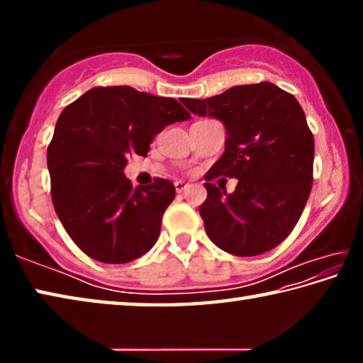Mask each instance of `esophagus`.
<instances>
[{"instance_id": "34e87169", "label": "esophagus", "mask_w": 363, "mask_h": 363, "mask_svg": "<svg viewBox=\"0 0 363 363\" xmlns=\"http://www.w3.org/2000/svg\"><path fill=\"white\" fill-rule=\"evenodd\" d=\"M174 187H176V192H177V194H182L184 190H186V189L189 187V184L184 182V181H176V182H174Z\"/></svg>"}]
</instances>
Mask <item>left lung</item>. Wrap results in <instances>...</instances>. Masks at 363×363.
Here are the masks:
<instances>
[{"instance_id":"obj_1","label":"left lung","mask_w":363,"mask_h":363,"mask_svg":"<svg viewBox=\"0 0 363 363\" xmlns=\"http://www.w3.org/2000/svg\"><path fill=\"white\" fill-rule=\"evenodd\" d=\"M182 104L227 130L225 152L205 176L200 216L208 237L235 256L275 248L296 225L314 181V136L296 97L261 82ZM219 175L239 179L235 193L211 184Z\"/></svg>"}]
</instances>
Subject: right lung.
<instances>
[{"label": "right lung", "instance_id": "obj_1", "mask_svg": "<svg viewBox=\"0 0 363 363\" xmlns=\"http://www.w3.org/2000/svg\"><path fill=\"white\" fill-rule=\"evenodd\" d=\"M189 118L176 99L131 86H97L62 110L48 145L51 199L84 255L125 264L155 245L176 189L163 177L134 189L123 168L130 155L145 157L164 126Z\"/></svg>", "mask_w": 363, "mask_h": 363}]
</instances>
